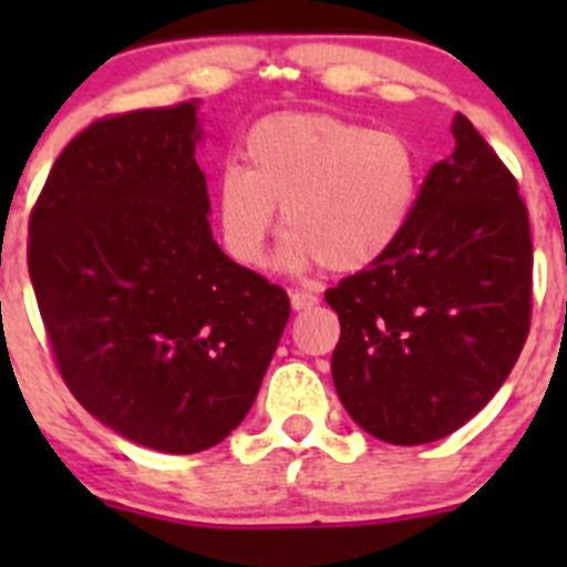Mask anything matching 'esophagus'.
I'll return each instance as SVG.
<instances>
[{"label":"esophagus","instance_id":"obj_1","mask_svg":"<svg viewBox=\"0 0 567 567\" xmlns=\"http://www.w3.org/2000/svg\"><path fill=\"white\" fill-rule=\"evenodd\" d=\"M290 305H293L296 312L312 310V307L318 305V296L310 293V290H293V293H290Z\"/></svg>","mask_w":567,"mask_h":567}]
</instances>
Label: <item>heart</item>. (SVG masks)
I'll return each mask as SVG.
<instances>
[{
  "mask_svg": "<svg viewBox=\"0 0 567 567\" xmlns=\"http://www.w3.org/2000/svg\"><path fill=\"white\" fill-rule=\"evenodd\" d=\"M244 169L216 183L227 255L260 268L282 208L285 257L329 271H362L403 236L420 194V156L398 131L329 112H277L244 140Z\"/></svg>",
  "mask_w": 567,
  "mask_h": 567,
  "instance_id": "1",
  "label": "heart"
}]
</instances>
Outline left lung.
I'll use <instances>...</instances> for the list:
<instances>
[{
	"label": "left lung",
	"instance_id": "1",
	"mask_svg": "<svg viewBox=\"0 0 567 567\" xmlns=\"http://www.w3.org/2000/svg\"><path fill=\"white\" fill-rule=\"evenodd\" d=\"M398 244L326 290L340 318L331 379L362 431L427 444L505 384L529 334L532 236L518 183L458 112Z\"/></svg>",
	"mask_w": 567,
	"mask_h": 567
}]
</instances>
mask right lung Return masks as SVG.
<instances>
[{
    "instance_id": "right-lung-1",
    "label": "right lung",
    "mask_w": 567,
    "mask_h": 567,
    "mask_svg": "<svg viewBox=\"0 0 567 567\" xmlns=\"http://www.w3.org/2000/svg\"><path fill=\"white\" fill-rule=\"evenodd\" d=\"M197 101L90 123L30 214L27 262L56 370L120 436L188 455L255 403L290 316L210 236Z\"/></svg>"
}]
</instances>
